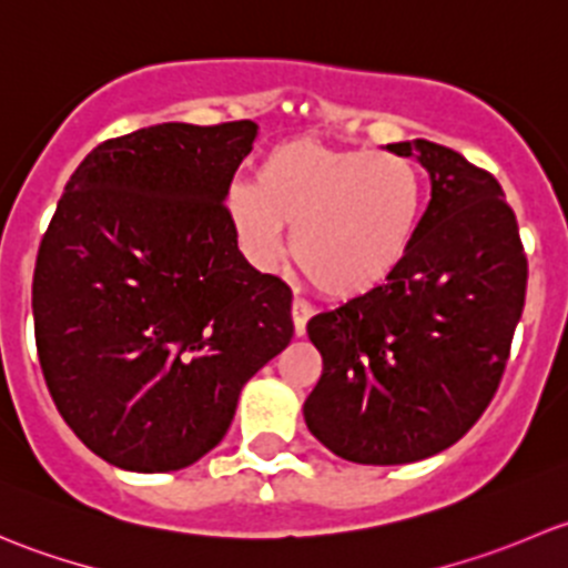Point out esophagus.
<instances>
[{"instance_id": "1", "label": "esophagus", "mask_w": 568, "mask_h": 568, "mask_svg": "<svg viewBox=\"0 0 568 568\" xmlns=\"http://www.w3.org/2000/svg\"><path fill=\"white\" fill-rule=\"evenodd\" d=\"M311 316H313V307L307 305V302L294 300V305H291V318H294V332H296V337L305 335L307 321H311Z\"/></svg>"}]
</instances>
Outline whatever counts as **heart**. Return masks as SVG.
<instances>
[{
	"mask_svg": "<svg viewBox=\"0 0 568 568\" xmlns=\"http://www.w3.org/2000/svg\"><path fill=\"white\" fill-rule=\"evenodd\" d=\"M420 168L398 153L335 148L313 136L277 142L255 186L227 189V216L257 268L283 261L285 227L302 272L329 300H359L390 283L423 220Z\"/></svg>",
	"mask_w": 568,
	"mask_h": 568,
	"instance_id": "obj_1",
	"label": "heart"
}]
</instances>
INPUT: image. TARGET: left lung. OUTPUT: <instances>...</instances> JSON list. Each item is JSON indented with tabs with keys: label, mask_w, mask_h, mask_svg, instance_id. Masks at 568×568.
<instances>
[{
	"label": "left lung",
	"mask_w": 568,
	"mask_h": 568,
	"mask_svg": "<svg viewBox=\"0 0 568 568\" xmlns=\"http://www.w3.org/2000/svg\"><path fill=\"white\" fill-rule=\"evenodd\" d=\"M415 156L432 200L390 283L307 324L324 371L305 423L324 448L357 464H409L459 443L506 371L525 307L528 257L500 183L428 140Z\"/></svg>",
	"instance_id": "1"
}]
</instances>
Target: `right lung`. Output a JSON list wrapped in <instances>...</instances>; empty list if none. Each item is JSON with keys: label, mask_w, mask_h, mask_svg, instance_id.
I'll return each instance as SVG.
<instances>
[{"label": "right lung", "mask_w": 568, "mask_h": 568, "mask_svg": "<svg viewBox=\"0 0 568 568\" xmlns=\"http://www.w3.org/2000/svg\"><path fill=\"white\" fill-rule=\"evenodd\" d=\"M252 120L101 142L65 183L32 277L38 359L95 456L170 473L222 443L239 393L294 335L291 288L252 268L227 189Z\"/></svg>", "instance_id": "add662e5"}]
</instances>
